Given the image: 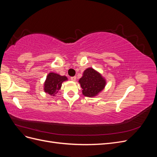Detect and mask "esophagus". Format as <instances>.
I'll use <instances>...</instances> for the list:
<instances>
[{
  "label": "esophagus",
  "mask_w": 157,
  "mask_h": 157,
  "mask_svg": "<svg viewBox=\"0 0 157 157\" xmlns=\"http://www.w3.org/2000/svg\"><path fill=\"white\" fill-rule=\"evenodd\" d=\"M71 79L73 81H75L76 79H77V77H76L75 76H74V77H71Z\"/></svg>",
  "instance_id": "34e87169"
}]
</instances>
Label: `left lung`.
Wrapping results in <instances>:
<instances>
[{
    "label": "left lung",
    "mask_w": 157,
    "mask_h": 157,
    "mask_svg": "<svg viewBox=\"0 0 157 157\" xmlns=\"http://www.w3.org/2000/svg\"><path fill=\"white\" fill-rule=\"evenodd\" d=\"M79 83L83 89L82 94L84 96L93 97L104 88L105 80L97 71L88 68L84 71L83 77L80 78Z\"/></svg>",
    "instance_id": "obj_1"
}]
</instances>
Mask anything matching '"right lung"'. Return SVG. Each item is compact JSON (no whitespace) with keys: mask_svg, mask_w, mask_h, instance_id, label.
Here are the masks:
<instances>
[{"mask_svg":"<svg viewBox=\"0 0 157 157\" xmlns=\"http://www.w3.org/2000/svg\"><path fill=\"white\" fill-rule=\"evenodd\" d=\"M67 80L65 76H60L54 73H50L47 76L44 83V91L51 96H54L58 92L62 82Z\"/></svg>","mask_w":157,"mask_h":157,"instance_id":"add662e5","label":"right lung"}]
</instances>
